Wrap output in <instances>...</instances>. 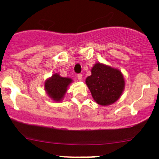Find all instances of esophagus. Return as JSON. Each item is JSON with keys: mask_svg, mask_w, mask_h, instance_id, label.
<instances>
[{"mask_svg": "<svg viewBox=\"0 0 159 159\" xmlns=\"http://www.w3.org/2000/svg\"><path fill=\"white\" fill-rule=\"evenodd\" d=\"M77 77V78H78V80H82V74H78Z\"/></svg>", "mask_w": 159, "mask_h": 159, "instance_id": "1", "label": "esophagus"}]
</instances>
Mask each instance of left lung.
I'll return each mask as SVG.
<instances>
[{
    "instance_id": "8db88e82",
    "label": "left lung",
    "mask_w": 159,
    "mask_h": 159,
    "mask_svg": "<svg viewBox=\"0 0 159 159\" xmlns=\"http://www.w3.org/2000/svg\"><path fill=\"white\" fill-rule=\"evenodd\" d=\"M85 82L93 99L101 106L114 103L120 98L125 82L119 69L97 63L91 69Z\"/></svg>"
}]
</instances>
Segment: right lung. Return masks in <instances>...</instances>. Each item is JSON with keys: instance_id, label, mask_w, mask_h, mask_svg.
Wrapping results in <instances>:
<instances>
[{"instance_id": "obj_1", "label": "right lung", "mask_w": 159, "mask_h": 159, "mask_svg": "<svg viewBox=\"0 0 159 159\" xmlns=\"http://www.w3.org/2000/svg\"><path fill=\"white\" fill-rule=\"evenodd\" d=\"M72 82L70 78L62 77L57 73L45 82V89L49 97L55 101H61L66 92L69 84Z\"/></svg>"}]
</instances>
